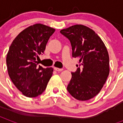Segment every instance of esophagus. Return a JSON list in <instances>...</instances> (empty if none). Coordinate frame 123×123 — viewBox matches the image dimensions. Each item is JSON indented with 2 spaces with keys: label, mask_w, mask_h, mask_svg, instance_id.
Returning <instances> with one entry per match:
<instances>
[{
  "label": "esophagus",
  "mask_w": 123,
  "mask_h": 123,
  "mask_svg": "<svg viewBox=\"0 0 123 123\" xmlns=\"http://www.w3.org/2000/svg\"><path fill=\"white\" fill-rule=\"evenodd\" d=\"M54 69L56 71H58V72H61L62 70V68H56V67H55L54 68Z\"/></svg>",
  "instance_id": "1"
}]
</instances>
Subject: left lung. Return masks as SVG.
<instances>
[{
	"label": "left lung",
	"mask_w": 123,
	"mask_h": 123,
	"mask_svg": "<svg viewBox=\"0 0 123 123\" xmlns=\"http://www.w3.org/2000/svg\"><path fill=\"white\" fill-rule=\"evenodd\" d=\"M60 32L71 43L72 56L79 58L67 90L78 100H89L99 93L109 74L107 48L98 34L85 25H72Z\"/></svg>",
	"instance_id": "1"
}]
</instances>
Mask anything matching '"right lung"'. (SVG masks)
Returning <instances> with one entry per match:
<instances>
[{
    "label": "right lung",
    "mask_w": 123,
    "mask_h": 123,
    "mask_svg": "<svg viewBox=\"0 0 123 123\" xmlns=\"http://www.w3.org/2000/svg\"><path fill=\"white\" fill-rule=\"evenodd\" d=\"M55 30L36 24L20 32L12 41L6 56L8 72L15 86L28 98L45 91L53 68L38 66L49 39Z\"/></svg>",
    "instance_id": "1"
}]
</instances>
